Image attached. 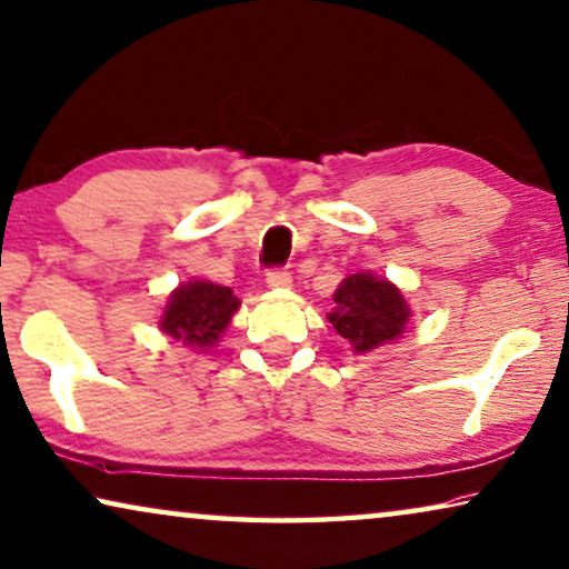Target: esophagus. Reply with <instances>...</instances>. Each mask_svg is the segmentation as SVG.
<instances>
[{
	"instance_id": "1",
	"label": "esophagus",
	"mask_w": 569,
	"mask_h": 569,
	"mask_svg": "<svg viewBox=\"0 0 569 569\" xmlns=\"http://www.w3.org/2000/svg\"><path fill=\"white\" fill-rule=\"evenodd\" d=\"M266 283L268 288H291V273L288 270H270Z\"/></svg>"
}]
</instances>
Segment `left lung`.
<instances>
[{
  "label": "left lung",
  "mask_w": 569,
  "mask_h": 569,
  "mask_svg": "<svg viewBox=\"0 0 569 569\" xmlns=\"http://www.w3.org/2000/svg\"><path fill=\"white\" fill-rule=\"evenodd\" d=\"M332 301L335 311L327 313L329 325L358 355L398 342L413 317L401 288L370 270L347 276L337 286Z\"/></svg>",
  "instance_id": "1"
}]
</instances>
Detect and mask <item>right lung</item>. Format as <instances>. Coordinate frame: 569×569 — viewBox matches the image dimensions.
Instances as JSON below:
<instances>
[{"label":"right lung","mask_w":569,"mask_h":569,"mask_svg":"<svg viewBox=\"0 0 569 569\" xmlns=\"http://www.w3.org/2000/svg\"><path fill=\"white\" fill-rule=\"evenodd\" d=\"M237 309H240V299L232 293V288L191 278L168 293L158 329L176 342L191 347L193 352H207L230 327Z\"/></svg>","instance_id":"obj_1"}]
</instances>
